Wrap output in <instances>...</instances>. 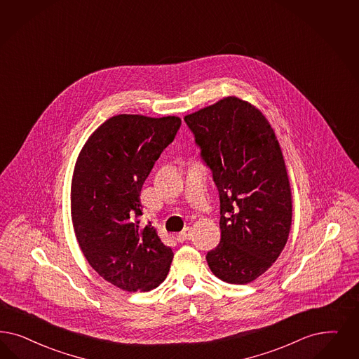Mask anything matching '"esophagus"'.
<instances>
[{
    "label": "esophagus",
    "mask_w": 359,
    "mask_h": 359,
    "mask_svg": "<svg viewBox=\"0 0 359 359\" xmlns=\"http://www.w3.org/2000/svg\"><path fill=\"white\" fill-rule=\"evenodd\" d=\"M189 237H191V229L189 228H184L179 235L176 236V240L179 243H184L187 240H189Z\"/></svg>",
    "instance_id": "esophagus-1"
}]
</instances>
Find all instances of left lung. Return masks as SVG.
<instances>
[{
	"mask_svg": "<svg viewBox=\"0 0 359 359\" xmlns=\"http://www.w3.org/2000/svg\"><path fill=\"white\" fill-rule=\"evenodd\" d=\"M220 198V244L207 253L212 273L248 284L278 259L292 225L284 156L262 112L226 97L184 118Z\"/></svg>",
	"mask_w": 359,
	"mask_h": 359,
	"instance_id": "obj_1",
	"label": "left lung"
}]
</instances>
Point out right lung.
Returning <instances> with one entry per match:
<instances>
[{
    "instance_id": "obj_1",
    "label": "right lung",
    "mask_w": 359,
    "mask_h": 359,
    "mask_svg": "<svg viewBox=\"0 0 359 359\" xmlns=\"http://www.w3.org/2000/svg\"><path fill=\"white\" fill-rule=\"evenodd\" d=\"M182 121L116 115L87 139L75 163L72 219L91 268L127 292H149L165 280L172 249L140 225V191Z\"/></svg>"
}]
</instances>
